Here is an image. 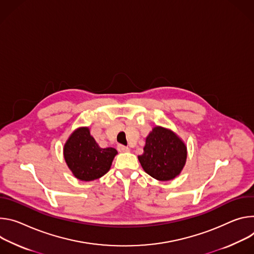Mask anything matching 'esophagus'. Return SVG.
I'll return each mask as SVG.
<instances>
[{"mask_svg": "<svg viewBox=\"0 0 254 254\" xmlns=\"http://www.w3.org/2000/svg\"><path fill=\"white\" fill-rule=\"evenodd\" d=\"M118 150H119L120 152H129V151H130V148L127 147V146H124V145L119 144V145H118Z\"/></svg>", "mask_w": 254, "mask_h": 254, "instance_id": "34e87169", "label": "esophagus"}]
</instances>
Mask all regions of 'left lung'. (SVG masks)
<instances>
[{"mask_svg":"<svg viewBox=\"0 0 254 254\" xmlns=\"http://www.w3.org/2000/svg\"><path fill=\"white\" fill-rule=\"evenodd\" d=\"M187 157L184 140L171 129L155 126L146 137L143 154L138 156V160L146 174L166 182L180 176Z\"/></svg>","mask_w":254,"mask_h":254,"instance_id":"8db88e82","label":"left lung"}]
</instances>
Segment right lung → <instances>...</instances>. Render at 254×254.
<instances>
[{
	"label": "right lung",
	"instance_id": "right-lung-1",
	"mask_svg": "<svg viewBox=\"0 0 254 254\" xmlns=\"http://www.w3.org/2000/svg\"><path fill=\"white\" fill-rule=\"evenodd\" d=\"M117 153L113 147L101 148L89 127L76 128L64 146L66 165L72 175L82 182H91L106 175Z\"/></svg>",
	"mask_w": 254,
	"mask_h": 254
}]
</instances>
